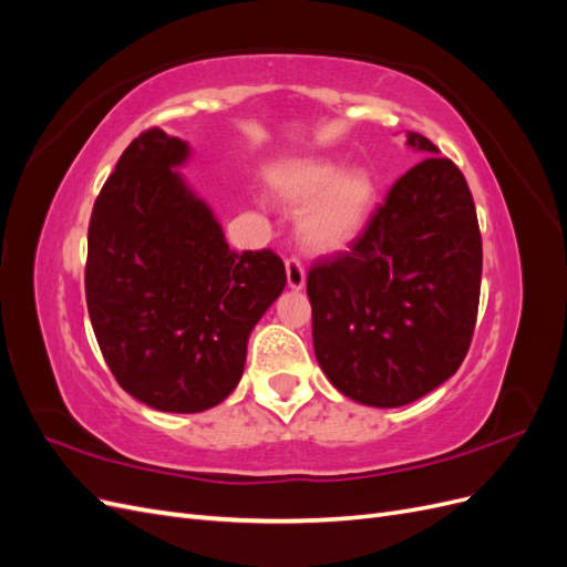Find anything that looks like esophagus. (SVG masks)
<instances>
[{"label": "esophagus", "mask_w": 567, "mask_h": 567, "mask_svg": "<svg viewBox=\"0 0 567 567\" xmlns=\"http://www.w3.org/2000/svg\"><path fill=\"white\" fill-rule=\"evenodd\" d=\"M286 277H288V286L293 290H300L305 286L307 274H305V267L298 257H288L286 260Z\"/></svg>", "instance_id": "34e87169"}]
</instances>
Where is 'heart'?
I'll return each instance as SVG.
<instances>
[{
	"instance_id": "1",
	"label": "heart",
	"mask_w": 567,
	"mask_h": 567,
	"mask_svg": "<svg viewBox=\"0 0 567 567\" xmlns=\"http://www.w3.org/2000/svg\"><path fill=\"white\" fill-rule=\"evenodd\" d=\"M271 188L288 208H308L298 234L310 252L329 255L364 231L375 203V182L367 169H342L333 161L288 163L271 175Z\"/></svg>"
}]
</instances>
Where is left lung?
<instances>
[{
  "label": "left lung",
  "mask_w": 567,
  "mask_h": 567,
  "mask_svg": "<svg viewBox=\"0 0 567 567\" xmlns=\"http://www.w3.org/2000/svg\"><path fill=\"white\" fill-rule=\"evenodd\" d=\"M404 173L350 250L307 274L321 371L346 398L402 406L456 373L477 319L483 238L461 169L419 132Z\"/></svg>",
  "instance_id": "8db88e82"
}]
</instances>
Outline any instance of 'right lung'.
<instances>
[{
    "instance_id": "right-lung-1",
    "label": "right lung",
    "mask_w": 567,
    "mask_h": 567,
    "mask_svg": "<svg viewBox=\"0 0 567 567\" xmlns=\"http://www.w3.org/2000/svg\"><path fill=\"white\" fill-rule=\"evenodd\" d=\"M188 144L161 127L123 151L94 203L84 293L111 373L140 402L196 414L241 381L248 336L281 296L286 267L234 252L177 173Z\"/></svg>"
}]
</instances>
